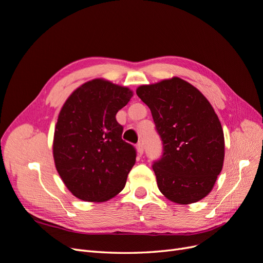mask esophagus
I'll return each mask as SVG.
<instances>
[{"label":"esophagus","instance_id":"34e87169","mask_svg":"<svg viewBox=\"0 0 263 263\" xmlns=\"http://www.w3.org/2000/svg\"><path fill=\"white\" fill-rule=\"evenodd\" d=\"M136 149H137V153H138V155H139V156H141L142 154H144V147H142V144H141V142H139V144H137Z\"/></svg>","mask_w":263,"mask_h":263}]
</instances>
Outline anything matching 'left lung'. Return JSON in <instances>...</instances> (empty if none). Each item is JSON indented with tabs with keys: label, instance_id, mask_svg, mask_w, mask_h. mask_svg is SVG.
Wrapping results in <instances>:
<instances>
[{
	"label": "left lung",
	"instance_id": "1",
	"mask_svg": "<svg viewBox=\"0 0 263 263\" xmlns=\"http://www.w3.org/2000/svg\"><path fill=\"white\" fill-rule=\"evenodd\" d=\"M136 93L150 108L163 144L153 165L159 190L177 204L201 201L213 190L225 157L224 132L211 103L178 77L140 85Z\"/></svg>",
	"mask_w": 263,
	"mask_h": 263
}]
</instances>
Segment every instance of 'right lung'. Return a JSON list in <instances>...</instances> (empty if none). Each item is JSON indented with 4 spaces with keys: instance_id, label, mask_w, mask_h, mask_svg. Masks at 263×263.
Masks as SVG:
<instances>
[{
    "instance_id": "obj_1",
    "label": "right lung",
    "mask_w": 263,
    "mask_h": 263,
    "mask_svg": "<svg viewBox=\"0 0 263 263\" xmlns=\"http://www.w3.org/2000/svg\"><path fill=\"white\" fill-rule=\"evenodd\" d=\"M134 92L105 79L76 89L62 105L54 127L52 155L67 189L85 202H106L125 187L136 150L122 139L116 113Z\"/></svg>"
}]
</instances>
